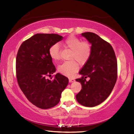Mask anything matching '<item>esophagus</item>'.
Here are the masks:
<instances>
[{
    "label": "esophagus",
    "instance_id": "obj_1",
    "mask_svg": "<svg viewBox=\"0 0 134 134\" xmlns=\"http://www.w3.org/2000/svg\"><path fill=\"white\" fill-rule=\"evenodd\" d=\"M74 81H75V80H74V79L69 78V82L70 83H72V82H74Z\"/></svg>",
    "mask_w": 134,
    "mask_h": 134
}]
</instances>
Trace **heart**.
I'll return each mask as SVG.
<instances>
[{
	"label": "heart",
	"instance_id": "1",
	"mask_svg": "<svg viewBox=\"0 0 134 134\" xmlns=\"http://www.w3.org/2000/svg\"><path fill=\"white\" fill-rule=\"evenodd\" d=\"M65 45L71 50L70 59H74L84 64L89 60L91 55V47L87 42H82L75 37H70L65 40ZM49 55L54 60H58L60 58V47L58 44H54L49 49ZM79 65L76 61L70 60L64 62L58 66V71L67 76H71L77 71Z\"/></svg>",
	"mask_w": 134,
	"mask_h": 134
}]
</instances>
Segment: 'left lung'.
Listing matches in <instances>:
<instances>
[{
    "label": "left lung",
    "instance_id": "8db88e82",
    "mask_svg": "<svg viewBox=\"0 0 134 134\" xmlns=\"http://www.w3.org/2000/svg\"><path fill=\"white\" fill-rule=\"evenodd\" d=\"M81 35L91 44V55L79 72L81 78L76 79L82 88L76 97L81 105L94 107L105 101L114 87L117 60L112 47L99 35L90 32Z\"/></svg>",
    "mask_w": 134,
    "mask_h": 134
}]
</instances>
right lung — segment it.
Wrapping results in <instances>:
<instances>
[{"instance_id":"obj_1","label":"right lung","mask_w":134,"mask_h":134,"mask_svg":"<svg viewBox=\"0 0 134 134\" xmlns=\"http://www.w3.org/2000/svg\"><path fill=\"white\" fill-rule=\"evenodd\" d=\"M63 39L54 34H37L20 46L16 60L18 85L27 99L40 109L57 105L69 79L56 71L49 49ZM49 76L50 79H47ZM54 77H53V76Z\"/></svg>"}]
</instances>
